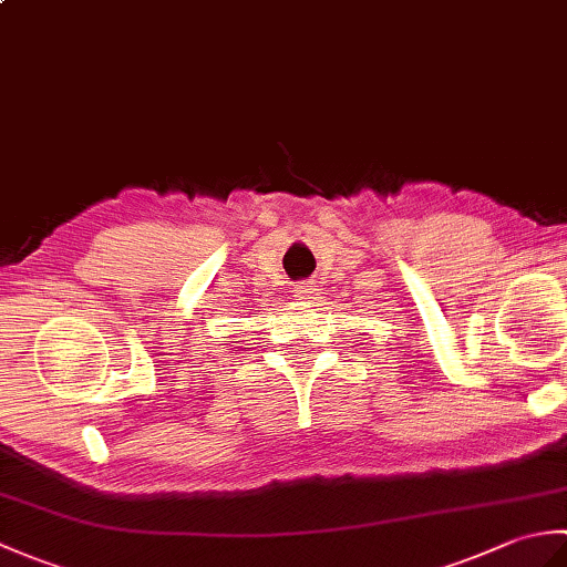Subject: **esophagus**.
Instances as JSON below:
<instances>
[{
    "instance_id": "34e87169",
    "label": "esophagus",
    "mask_w": 567,
    "mask_h": 567,
    "mask_svg": "<svg viewBox=\"0 0 567 567\" xmlns=\"http://www.w3.org/2000/svg\"><path fill=\"white\" fill-rule=\"evenodd\" d=\"M292 295L297 297V299H311L317 295V285L315 282H297L295 287H292Z\"/></svg>"
}]
</instances>
